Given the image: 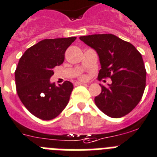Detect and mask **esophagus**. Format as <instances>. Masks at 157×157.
Here are the masks:
<instances>
[{
    "mask_svg": "<svg viewBox=\"0 0 157 157\" xmlns=\"http://www.w3.org/2000/svg\"><path fill=\"white\" fill-rule=\"evenodd\" d=\"M75 86H78V85H85V83L83 82H80V81H76V82H75Z\"/></svg>",
    "mask_w": 157,
    "mask_h": 157,
    "instance_id": "34e87169",
    "label": "esophagus"
}]
</instances>
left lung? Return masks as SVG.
<instances>
[{
  "label": "left lung",
  "mask_w": 157,
  "mask_h": 157,
  "mask_svg": "<svg viewBox=\"0 0 157 157\" xmlns=\"http://www.w3.org/2000/svg\"><path fill=\"white\" fill-rule=\"evenodd\" d=\"M80 40L97 51L101 68L98 78L109 77L112 84L100 85L101 93L95 104L113 118L127 115L141 100L146 84V70L141 54L129 42L113 34L80 36Z\"/></svg>",
  "instance_id": "8db88e82"
}]
</instances>
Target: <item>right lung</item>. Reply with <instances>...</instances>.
<instances>
[{
  "label": "right lung",
  "mask_w": 157,
  "mask_h": 157,
  "mask_svg": "<svg viewBox=\"0 0 157 157\" xmlns=\"http://www.w3.org/2000/svg\"><path fill=\"white\" fill-rule=\"evenodd\" d=\"M76 37L44 39L26 50L15 71L18 97L35 117L52 120L67 106L73 89L70 81L50 82L53 68L64 62V52Z\"/></svg>",
  "instance_id": "right-lung-1"
}]
</instances>
